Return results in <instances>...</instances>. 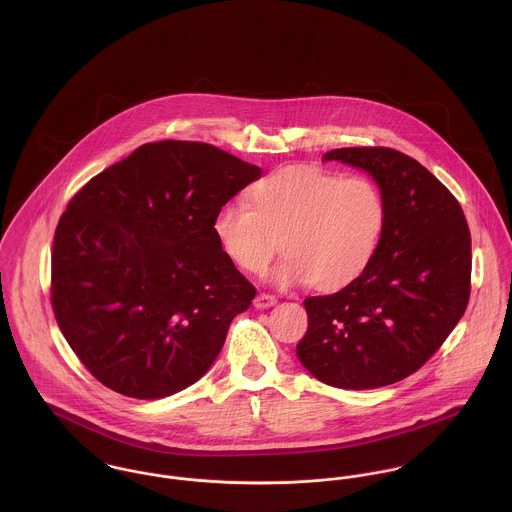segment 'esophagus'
I'll use <instances>...</instances> for the list:
<instances>
[{"instance_id": "esophagus-1", "label": "esophagus", "mask_w": 512, "mask_h": 512, "mask_svg": "<svg viewBox=\"0 0 512 512\" xmlns=\"http://www.w3.org/2000/svg\"><path fill=\"white\" fill-rule=\"evenodd\" d=\"M276 295H270V293H258L256 299H254V307L256 309H266V307H272L276 303Z\"/></svg>"}]
</instances>
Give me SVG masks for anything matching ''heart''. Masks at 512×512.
Listing matches in <instances>:
<instances>
[{
  "instance_id": "heart-1",
  "label": "heart",
  "mask_w": 512,
  "mask_h": 512,
  "mask_svg": "<svg viewBox=\"0 0 512 512\" xmlns=\"http://www.w3.org/2000/svg\"><path fill=\"white\" fill-rule=\"evenodd\" d=\"M248 205L228 203L215 217L222 252L242 272L256 274L276 256L278 286L341 292L370 268L380 248L386 205L378 185L363 177L288 165L248 189Z\"/></svg>"
}]
</instances>
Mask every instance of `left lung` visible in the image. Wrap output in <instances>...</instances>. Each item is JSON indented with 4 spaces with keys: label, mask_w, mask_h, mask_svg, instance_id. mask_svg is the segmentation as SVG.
Returning <instances> with one entry per match:
<instances>
[{
    "label": "left lung",
    "mask_w": 512,
    "mask_h": 512,
    "mask_svg": "<svg viewBox=\"0 0 512 512\" xmlns=\"http://www.w3.org/2000/svg\"><path fill=\"white\" fill-rule=\"evenodd\" d=\"M359 167L386 205L380 248L349 288L303 301L297 359L347 390L394 384L424 365L463 317L471 293V232L459 201L410 155L341 147L323 155Z\"/></svg>",
    "instance_id": "1"
}]
</instances>
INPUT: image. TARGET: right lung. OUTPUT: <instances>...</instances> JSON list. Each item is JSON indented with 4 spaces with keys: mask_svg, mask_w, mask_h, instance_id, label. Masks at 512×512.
Wrapping results in <instances>:
<instances>
[{
    "mask_svg": "<svg viewBox=\"0 0 512 512\" xmlns=\"http://www.w3.org/2000/svg\"><path fill=\"white\" fill-rule=\"evenodd\" d=\"M262 169L203 142L140 146L67 205L51 252V303L86 370L155 400L197 382L256 288L215 236L220 209Z\"/></svg>",
    "mask_w": 512,
    "mask_h": 512,
    "instance_id": "1",
    "label": "right lung"
}]
</instances>
